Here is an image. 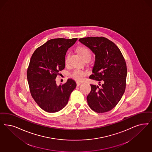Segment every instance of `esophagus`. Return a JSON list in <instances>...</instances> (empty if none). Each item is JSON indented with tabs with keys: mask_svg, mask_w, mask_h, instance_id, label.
I'll list each match as a JSON object with an SVG mask.
<instances>
[{
	"mask_svg": "<svg viewBox=\"0 0 152 152\" xmlns=\"http://www.w3.org/2000/svg\"><path fill=\"white\" fill-rule=\"evenodd\" d=\"M83 83H80V82H76V84H77V86H79L81 84H82Z\"/></svg>",
	"mask_w": 152,
	"mask_h": 152,
	"instance_id": "1",
	"label": "esophagus"
}]
</instances>
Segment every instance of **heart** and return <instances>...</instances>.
Segmentation results:
<instances>
[{
	"label": "heart",
	"instance_id": "b5f03b06",
	"mask_svg": "<svg viewBox=\"0 0 152 152\" xmlns=\"http://www.w3.org/2000/svg\"><path fill=\"white\" fill-rule=\"evenodd\" d=\"M77 50L79 52L81 56V57L84 59L85 61H89L91 57H92V53L90 50V49L88 48L81 46L77 48ZM70 55V53L68 52L66 58H65V63L67 64L68 62V58ZM87 75V72L84 70L80 69H75L72 73H71V76L73 79L78 81H83L86 76Z\"/></svg>",
	"mask_w": 152,
	"mask_h": 152
}]
</instances>
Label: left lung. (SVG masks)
Wrapping results in <instances>:
<instances>
[{
  "mask_svg": "<svg viewBox=\"0 0 152 152\" xmlns=\"http://www.w3.org/2000/svg\"><path fill=\"white\" fill-rule=\"evenodd\" d=\"M79 42L95 55L93 74L89 78L99 83V86L90 84L91 91L87 96L88 105L97 113L110 111L115 107L125 93V60L115 44L104 37H84Z\"/></svg>",
  "mask_w": 152,
  "mask_h": 152,
  "instance_id": "obj_1",
  "label": "left lung"
}]
</instances>
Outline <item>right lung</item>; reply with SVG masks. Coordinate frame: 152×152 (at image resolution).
<instances>
[{
	"instance_id": "add662e5",
	"label": "right lung",
	"mask_w": 152,
	"mask_h": 152,
	"mask_svg": "<svg viewBox=\"0 0 152 152\" xmlns=\"http://www.w3.org/2000/svg\"><path fill=\"white\" fill-rule=\"evenodd\" d=\"M77 38L53 39L37 48L32 55L27 71V78L32 97L37 105L49 113L62 110L76 86L68 79L58 86L56 79L65 67V56Z\"/></svg>"
}]
</instances>
